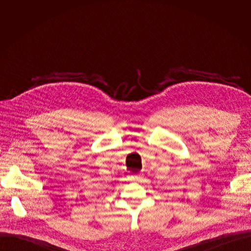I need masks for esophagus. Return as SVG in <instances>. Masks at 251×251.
<instances>
[{
    "label": "esophagus",
    "instance_id": "esophagus-1",
    "mask_svg": "<svg viewBox=\"0 0 251 251\" xmlns=\"http://www.w3.org/2000/svg\"><path fill=\"white\" fill-rule=\"evenodd\" d=\"M140 177H141V174H136V175H134V176H133V179L134 180H138Z\"/></svg>",
    "mask_w": 251,
    "mask_h": 251
}]
</instances>
